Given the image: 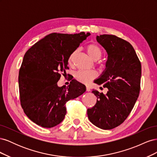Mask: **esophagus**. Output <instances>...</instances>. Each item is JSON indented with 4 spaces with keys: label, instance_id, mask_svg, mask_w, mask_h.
<instances>
[{
    "label": "esophagus",
    "instance_id": "obj_1",
    "mask_svg": "<svg viewBox=\"0 0 157 157\" xmlns=\"http://www.w3.org/2000/svg\"><path fill=\"white\" fill-rule=\"evenodd\" d=\"M86 91L87 92H90V87L89 86H88V85H87V86H86Z\"/></svg>",
    "mask_w": 157,
    "mask_h": 157
}]
</instances>
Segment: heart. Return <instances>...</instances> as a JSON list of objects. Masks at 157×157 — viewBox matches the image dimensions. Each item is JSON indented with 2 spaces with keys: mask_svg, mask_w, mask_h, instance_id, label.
I'll return each mask as SVG.
<instances>
[{
  "mask_svg": "<svg viewBox=\"0 0 157 157\" xmlns=\"http://www.w3.org/2000/svg\"><path fill=\"white\" fill-rule=\"evenodd\" d=\"M86 50L90 58L94 61L99 60L102 56V50L100 47L96 44L91 43L88 44L86 47ZM76 54H77V51H73L69 56L68 63L69 65H71L73 64ZM96 77L97 73L94 71H79L75 75V78L78 81L84 84L89 82L90 80L94 79Z\"/></svg>",
  "mask_w": 157,
  "mask_h": 157,
  "instance_id": "obj_1",
  "label": "heart"
}]
</instances>
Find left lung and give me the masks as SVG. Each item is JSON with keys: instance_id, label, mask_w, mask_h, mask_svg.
<instances>
[{"instance_id": "1", "label": "left lung", "mask_w": 157, "mask_h": 157, "mask_svg": "<svg viewBox=\"0 0 157 157\" xmlns=\"http://www.w3.org/2000/svg\"><path fill=\"white\" fill-rule=\"evenodd\" d=\"M107 53L106 68L94 83L107 88L106 95L93 90L97 102L88 109L94 125L103 130L119 126L130 115L139 96L141 65L129 42L113 35L96 36Z\"/></svg>"}]
</instances>
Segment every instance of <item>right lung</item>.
I'll list each match as a JSON object with an SVG mask.
<instances>
[{
  "instance_id": "1",
  "label": "right lung",
  "mask_w": 157,
  "mask_h": 157,
  "mask_svg": "<svg viewBox=\"0 0 157 157\" xmlns=\"http://www.w3.org/2000/svg\"><path fill=\"white\" fill-rule=\"evenodd\" d=\"M90 35L51 33L27 51L19 72L21 105L27 117L37 125L52 128L66 115L65 103L86 91L73 79L67 87L58 86L61 73L68 69L70 54Z\"/></svg>"
}]
</instances>
